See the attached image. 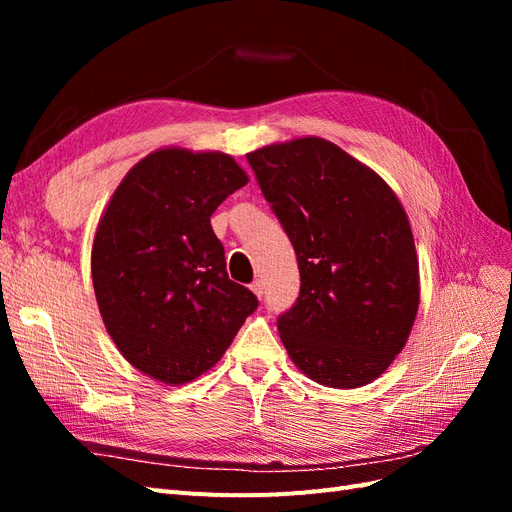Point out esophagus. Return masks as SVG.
<instances>
[{
    "label": "esophagus",
    "instance_id": "esophagus-1",
    "mask_svg": "<svg viewBox=\"0 0 512 512\" xmlns=\"http://www.w3.org/2000/svg\"><path fill=\"white\" fill-rule=\"evenodd\" d=\"M250 288H252V292L256 294V297H258V299H262V297H265V282H262V280H254Z\"/></svg>",
    "mask_w": 512,
    "mask_h": 512
}]
</instances>
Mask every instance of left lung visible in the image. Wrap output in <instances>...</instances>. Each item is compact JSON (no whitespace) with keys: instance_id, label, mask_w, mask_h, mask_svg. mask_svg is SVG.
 <instances>
[{"instance_id":"8db88e82","label":"left lung","mask_w":512,"mask_h":512,"mask_svg":"<svg viewBox=\"0 0 512 512\" xmlns=\"http://www.w3.org/2000/svg\"><path fill=\"white\" fill-rule=\"evenodd\" d=\"M247 162L299 262V297L277 318L290 359L333 389L376 380L406 346L418 309L404 207L324 138L262 147Z\"/></svg>"}]
</instances>
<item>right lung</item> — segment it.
<instances>
[{
    "label": "right lung",
    "mask_w": 512,
    "mask_h": 512,
    "mask_svg": "<svg viewBox=\"0 0 512 512\" xmlns=\"http://www.w3.org/2000/svg\"><path fill=\"white\" fill-rule=\"evenodd\" d=\"M247 183L226 153L160 149L108 203L91 250L104 327L143 374L183 384L222 359L256 294L226 271L211 215Z\"/></svg>",
    "instance_id": "1"
}]
</instances>
